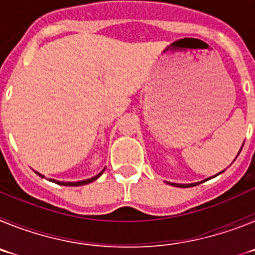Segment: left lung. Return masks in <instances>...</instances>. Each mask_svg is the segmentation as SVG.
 <instances>
[{"instance_id":"obj_1","label":"left lung","mask_w":255,"mask_h":255,"mask_svg":"<svg viewBox=\"0 0 255 255\" xmlns=\"http://www.w3.org/2000/svg\"><path fill=\"white\" fill-rule=\"evenodd\" d=\"M240 152H242V149H240ZM240 152H239V153H240ZM222 172H224V171H222ZM220 173H217V175H220ZM217 175H216V176H217ZM209 179H211V177H209ZM209 179H206V180H203V181H200V182H204V181H207V180H209ZM200 182H193V184H173V182H168V184H170V185H172V186H177V188H190V186L198 185V184H200Z\"/></svg>"}]
</instances>
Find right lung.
Returning a JSON list of instances; mask_svg holds the SVG:
<instances>
[{"mask_svg":"<svg viewBox=\"0 0 255 255\" xmlns=\"http://www.w3.org/2000/svg\"><path fill=\"white\" fill-rule=\"evenodd\" d=\"M103 171H105V170H103ZM103 171H101V172L98 173V175H96V176H94V177H92V179L83 180V181L64 182V181H57V180H53V179H49V181H52V182H56V184H58V185H64V186H82V185H85V184H89V182H92V181H94V180H97V179H98V177H100L101 175H102V173H103ZM35 173H38V175H39L40 177H44L43 175H42V173L37 172V171H35Z\"/></svg>","mask_w":255,"mask_h":255,"instance_id":"add662e5","label":"right lung"}]
</instances>
